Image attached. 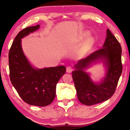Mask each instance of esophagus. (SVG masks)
Segmentation results:
<instances>
[{
	"label": "esophagus",
	"mask_w": 130,
	"mask_h": 130,
	"mask_svg": "<svg viewBox=\"0 0 130 130\" xmlns=\"http://www.w3.org/2000/svg\"><path fill=\"white\" fill-rule=\"evenodd\" d=\"M72 67L71 66H68L67 67V73H71L72 71Z\"/></svg>",
	"instance_id": "34e87169"
}]
</instances>
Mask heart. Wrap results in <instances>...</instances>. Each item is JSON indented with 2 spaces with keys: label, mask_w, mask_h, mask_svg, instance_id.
Masks as SVG:
<instances>
[{
  "label": "heart",
  "mask_w": 130,
  "mask_h": 130,
  "mask_svg": "<svg viewBox=\"0 0 130 130\" xmlns=\"http://www.w3.org/2000/svg\"><path fill=\"white\" fill-rule=\"evenodd\" d=\"M89 36V34L88 33H85V34H83L81 37H80V40H84L85 38H86L87 37ZM93 43V38L92 37H90V38H87V40H86V43H85L84 46V51H87V50H89V48L92 46V44Z\"/></svg>",
  "instance_id": "1"
}]
</instances>
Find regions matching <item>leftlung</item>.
<instances>
[{"label":"left lung","instance_id":"obj_1","mask_svg":"<svg viewBox=\"0 0 130 130\" xmlns=\"http://www.w3.org/2000/svg\"><path fill=\"white\" fill-rule=\"evenodd\" d=\"M106 33L102 48L79 60L72 72L77 98L85 105H93L109 99L116 91L122 74L121 46L109 30L107 29ZM100 61L105 65L107 73L100 83H95L84 70Z\"/></svg>","mask_w":130,"mask_h":130}]
</instances>
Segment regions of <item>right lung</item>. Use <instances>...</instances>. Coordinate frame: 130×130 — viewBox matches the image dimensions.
<instances>
[{
	"mask_svg": "<svg viewBox=\"0 0 130 130\" xmlns=\"http://www.w3.org/2000/svg\"><path fill=\"white\" fill-rule=\"evenodd\" d=\"M40 25L28 27L18 33L12 43L8 54L10 78L20 97L27 104L46 106L53 102L56 85L65 73L64 66L35 68L25 56L21 38L36 31Z\"/></svg>",
	"mask_w": 130,
	"mask_h": 130,
	"instance_id": "add662e5",
	"label": "right lung"
}]
</instances>
